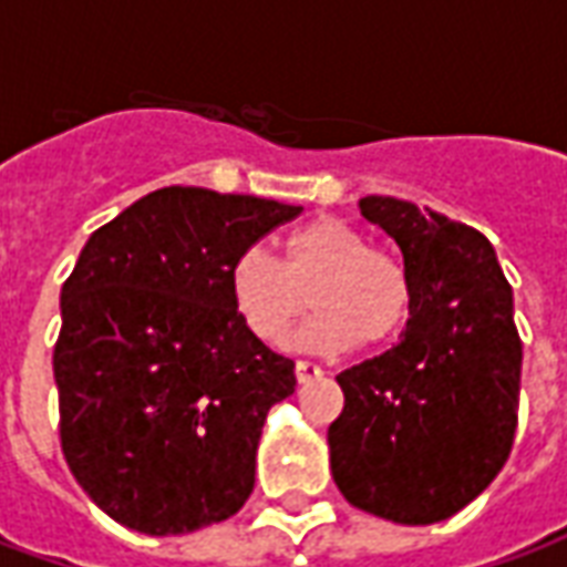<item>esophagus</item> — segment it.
I'll use <instances>...</instances> for the list:
<instances>
[{
    "instance_id": "1",
    "label": "esophagus",
    "mask_w": 567,
    "mask_h": 567,
    "mask_svg": "<svg viewBox=\"0 0 567 567\" xmlns=\"http://www.w3.org/2000/svg\"><path fill=\"white\" fill-rule=\"evenodd\" d=\"M295 377H297V382H300V385H307V382L319 380L321 368H319V364H312V361H297Z\"/></svg>"
}]
</instances>
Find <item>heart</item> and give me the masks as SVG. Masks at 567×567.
Segmentation results:
<instances>
[{
  "label": "heart",
  "mask_w": 567,
  "mask_h": 567,
  "mask_svg": "<svg viewBox=\"0 0 567 567\" xmlns=\"http://www.w3.org/2000/svg\"><path fill=\"white\" fill-rule=\"evenodd\" d=\"M230 303L255 340L285 346L297 321L316 307L303 331L312 349H380L401 337L413 312V279L404 260L343 218L321 215L285 239L282 264L248 248L230 267Z\"/></svg>",
  "instance_id": "b5f03b06"
}]
</instances>
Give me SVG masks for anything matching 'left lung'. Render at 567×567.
I'll list each match as a JSON object with an SVG mask.
<instances>
[{
	"mask_svg": "<svg viewBox=\"0 0 567 567\" xmlns=\"http://www.w3.org/2000/svg\"><path fill=\"white\" fill-rule=\"evenodd\" d=\"M361 215L401 248L413 312L401 343L337 377L331 471L358 511L431 525L471 504L511 455L523 370L513 291L474 227L377 194Z\"/></svg>",
	"mask_w": 567,
	"mask_h": 567,
	"instance_id": "left-lung-1",
	"label": "left lung"
}]
</instances>
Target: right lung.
Listing matches in <instances>:
<instances>
[{
  "label": "right lung",
  "mask_w": 567,
  "mask_h": 567,
  "mask_svg": "<svg viewBox=\"0 0 567 567\" xmlns=\"http://www.w3.org/2000/svg\"><path fill=\"white\" fill-rule=\"evenodd\" d=\"M303 206L161 187L103 224L63 282L60 446L93 504L142 535L234 516L295 361L236 319L230 267Z\"/></svg>",
  "instance_id": "right-lung-1"
}]
</instances>
